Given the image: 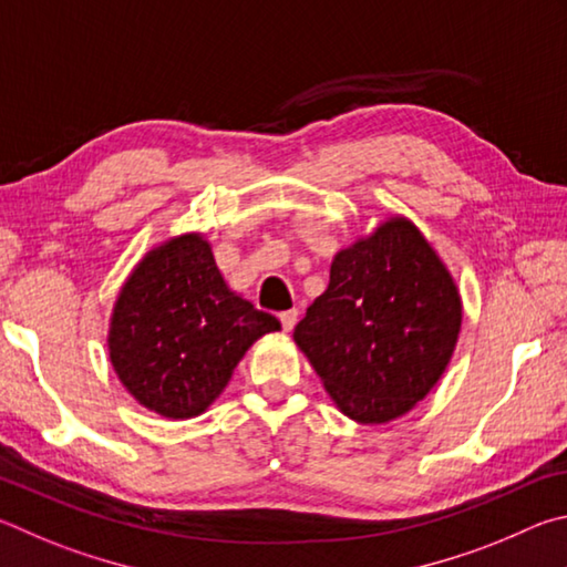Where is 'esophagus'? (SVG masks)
<instances>
[{
    "instance_id": "1",
    "label": "esophagus",
    "mask_w": 567,
    "mask_h": 567,
    "mask_svg": "<svg viewBox=\"0 0 567 567\" xmlns=\"http://www.w3.org/2000/svg\"><path fill=\"white\" fill-rule=\"evenodd\" d=\"M278 321H281L284 331H293L296 321H299V311L291 309V311H284V313H278Z\"/></svg>"
}]
</instances>
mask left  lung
<instances>
[{"mask_svg":"<svg viewBox=\"0 0 567 567\" xmlns=\"http://www.w3.org/2000/svg\"><path fill=\"white\" fill-rule=\"evenodd\" d=\"M463 306L449 268L409 218L393 216L333 256L331 281L293 341L351 421L409 413L449 369Z\"/></svg>","mask_w":567,"mask_h":567,"instance_id":"8db88e82","label":"left lung"}]
</instances>
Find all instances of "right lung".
<instances>
[{
    "mask_svg": "<svg viewBox=\"0 0 567 567\" xmlns=\"http://www.w3.org/2000/svg\"><path fill=\"white\" fill-rule=\"evenodd\" d=\"M281 329L228 289L202 234L148 251L118 291L109 359L124 389L164 419H194L212 405L264 333Z\"/></svg>",
    "mask_w": 567,
    "mask_h": 567,
    "instance_id": "add662e5",
    "label": "right lung"
}]
</instances>
